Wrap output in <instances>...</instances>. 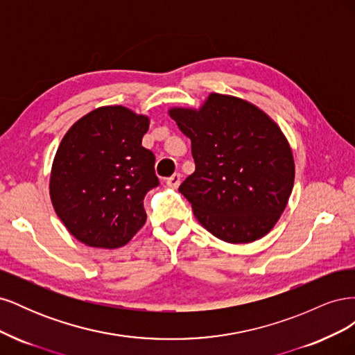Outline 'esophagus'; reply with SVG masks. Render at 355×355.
Here are the masks:
<instances>
[{
	"instance_id": "1",
	"label": "esophagus",
	"mask_w": 355,
	"mask_h": 355,
	"mask_svg": "<svg viewBox=\"0 0 355 355\" xmlns=\"http://www.w3.org/2000/svg\"><path fill=\"white\" fill-rule=\"evenodd\" d=\"M180 180H182V176H180L179 173H175L173 176H170V178H167V180H166V184H167L168 187H171V188H178V187L180 185Z\"/></svg>"
}]
</instances>
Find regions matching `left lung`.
Listing matches in <instances>:
<instances>
[{"mask_svg":"<svg viewBox=\"0 0 355 355\" xmlns=\"http://www.w3.org/2000/svg\"><path fill=\"white\" fill-rule=\"evenodd\" d=\"M168 115L191 139L196 171L179 192L214 237L252 243L270 232L284 211L295 161L282 128L253 103L210 93L200 110Z\"/></svg>","mask_w":355,"mask_h":355,"instance_id":"8db88e82","label":"left lung"}]
</instances>
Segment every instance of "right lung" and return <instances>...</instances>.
Returning a JSON list of instances; mask_svg holds the SVG:
<instances>
[{"instance_id": "obj_1", "label": "right lung", "mask_w": 355, "mask_h": 355, "mask_svg": "<svg viewBox=\"0 0 355 355\" xmlns=\"http://www.w3.org/2000/svg\"><path fill=\"white\" fill-rule=\"evenodd\" d=\"M149 116L101 106L75 123L53 159L50 198L78 241L116 249L146 222L144 198L158 187L155 157L142 146Z\"/></svg>"}]
</instances>
